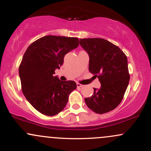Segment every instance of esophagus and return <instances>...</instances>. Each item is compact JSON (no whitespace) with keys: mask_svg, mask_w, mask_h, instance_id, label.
<instances>
[{"mask_svg":"<svg viewBox=\"0 0 151 151\" xmlns=\"http://www.w3.org/2000/svg\"><path fill=\"white\" fill-rule=\"evenodd\" d=\"M76 86H77V88H82V87H83V86L80 83H76Z\"/></svg>","mask_w":151,"mask_h":151,"instance_id":"esophagus-1","label":"esophagus"}]
</instances>
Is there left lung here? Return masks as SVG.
Masks as SVG:
<instances>
[{"label":"left lung","instance_id":"obj_1","mask_svg":"<svg viewBox=\"0 0 151 151\" xmlns=\"http://www.w3.org/2000/svg\"><path fill=\"white\" fill-rule=\"evenodd\" d=\"M79 44L90 57L89 70L98 75L101 86L86 98V105L96 114H105L121 103L129 85L128 61L117 46L102 38L80 39Z\"/></svg>","mask_w":151,"mask_h":151}]
</instances>
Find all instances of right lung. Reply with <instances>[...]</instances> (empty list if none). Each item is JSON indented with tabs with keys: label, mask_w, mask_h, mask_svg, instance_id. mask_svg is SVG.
I'll return each instance as SVG.
<instances>
[{
	"label": "right lung",
	"mask_w": 151,
	"mask_h": 151,
	"mask_svg": "<svg viewBox=\"0 0 151 151\" xmlns=\"http://www.w3.org/2000/svg\"><path fill=\"white\" fill-rule=\"evenodd\" d=\"M78 46L77 37L46 35L33 42L23 55L19 67L22 91L42 114L52 116L62 111L76 88L73 81H62L53 75L65 55Z\"/></svg>",
	"instance_id": "right-lung-1"
}]
</instances>
